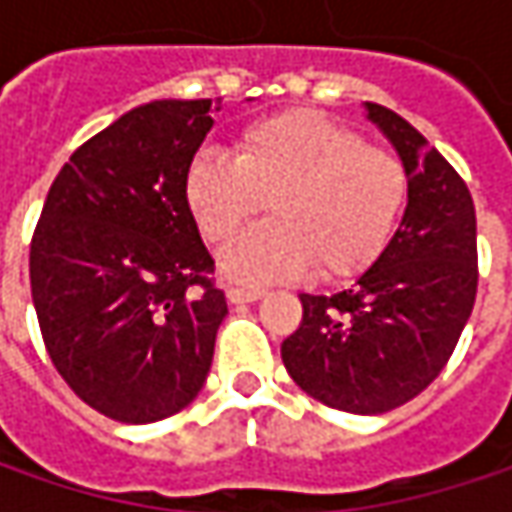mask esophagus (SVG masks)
<instances>
[{"label": "esophagus", "instance_id": "1", "mask_svg": "<svg viewBox=\"0 0 512 512\" xmlns=\"http://www.w3.org/2000/svg\"><path fill=\"white\" fill-rule=\"evenodd\" d=\"M262 296H265V290H250V287H230L227 290L230 305H250V302H259Z\"/></svg>", "mask_w": 512, "mask_h": 512}]
</instances>
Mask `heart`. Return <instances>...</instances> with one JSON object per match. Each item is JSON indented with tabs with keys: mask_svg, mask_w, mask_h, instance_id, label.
Here are the masks:
<instances>
[{
	"mask_svg": "<svg viewBox=\"0 0 512 512\" xmlns=\"http://www.w3.org/2000/svg\"><path fill=\"white\" fill-rule=\"evenodd\" d=\"M187 213L222 245L265 207L270 222L222 250L236 282L270 285L319 267L350 279L382 256L402 222L410 176L390 150L316 110H285L239 130L233 159L199 153L182 185Z\"/></svg>",
	"mask_w": 512,
	"mask_h": 512,
	"instance_id": "heart-1",
	"label": "heart"
}]
</instances>
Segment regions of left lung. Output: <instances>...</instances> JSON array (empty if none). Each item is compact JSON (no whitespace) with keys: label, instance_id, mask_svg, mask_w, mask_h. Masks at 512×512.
<instances>
[{"label":"left lung","instance_id":"left-lung-1","mask_svg":"<svg viewBox=\"0 0 512 512\" xmlns=\"http://www.w3.org/2000/svg\"><path fill=\"white\" fill-rule=\"evenodd\" d=\"M410 176L402 225L356 282L302 293V325L282 342L290 379L316 402L376 416L419 396L450 359L476 302V207L464 179L419 130L364 102Z\"/></svg>","mask_w":512,"mask_h":512}]
</instances>
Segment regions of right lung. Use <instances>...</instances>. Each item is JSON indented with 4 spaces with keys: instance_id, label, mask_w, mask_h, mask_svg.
Instances as JSON below:
<instances>
[{
    "instance_id": "add662e5",
    "label": "right lung",
    "mask_w": 512,
    "mask_h": 512,
    "mask_svg": "<svg viewBox=\"0 0 512 512\" xmlns=\"http://www.w3.org/2000/svg\"><path fill=\"white\" fill-rule=\"evenodd\" d=\"M210 108L156 99L119 116L73 150L33 230L30 293L50 362L116 422L168 419L210 373L227 302L182 196Z\"/></svg>"
}]
</instances>
